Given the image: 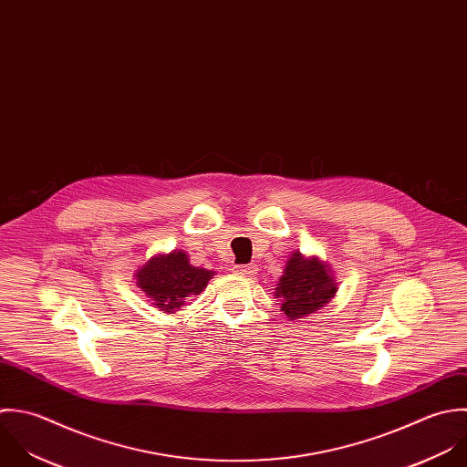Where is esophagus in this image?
Instances as JSON below:
<instances>
[{
    "label": "esophagus",
    "instance_id": "1",
    "mask_svg": "<svg viewBox=\"0 0 467 467\" xmlns=\"http://www.w3.org/2000/svg\"><path fill=\"white\" fill-rule=\"evenodd\" d=\"M235 272L241 274V275L252 277V275L257 274V266L255 265H239V266H235Z\"/></svg>",
    "mask_w": 467,
    "mask_h": 467
}]
</instances>
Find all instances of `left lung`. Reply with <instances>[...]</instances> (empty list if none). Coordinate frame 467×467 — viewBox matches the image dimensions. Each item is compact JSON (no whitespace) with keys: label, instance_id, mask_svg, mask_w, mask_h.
Returning <instances> with one entry per match:
<instances>
[{"label":"left lung","instance_id":"1","mask_svg":"<svg viewBox=\"0 0 467 467\" xmlns=\"http://www.w3.org/2000/svg\"><path fill=\"white\" fill-rule=\"evenodd\" d=\"M335 292L337 285L326 265L315 257L305 259L301 254H294L279 279L275 297L281 299V308L294 320L322 308Z\"/></svg>","mask_w":467,"mask_h":467}]
</instances>
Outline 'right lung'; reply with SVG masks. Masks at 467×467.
<instances>
[{
    "label": "right lung",
    "mask_w": 467,
    "mask_h": 467,
    "mask_svg": "<svg viewBox=\"0 0 467 467\" xmlns=\"http://www.w3.org/2000/svg\"><path fill=\"white\" fill-rule=\"evenodd\" d=\"M138 286L154 301L156 308L177 311L186 297L199 296L213 272L195 268L188 263L184 252L156 255L136 274Z\"/></svg>",
    "instance_id": "1"
}]
</instances>
